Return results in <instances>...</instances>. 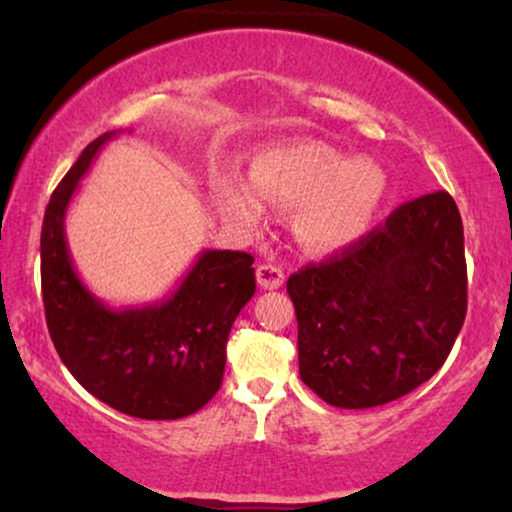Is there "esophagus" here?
<instances>
[{
    "mask_svg": "<svg viewBox=\"0 0 512 512\" xmlns=\"http://www.w3.org/2000/svg\"><path fill=\"white\" fill-rule=\"evenodd\" d=\"M256 279L263 289H279L284 284V270L279 265L261 263L256 268Z\"/></svg>",
    "mask_w": 512,
    "mask_h": 512,
    "instance_id": "1",
    "label": "esophagus"
}]
</instances>
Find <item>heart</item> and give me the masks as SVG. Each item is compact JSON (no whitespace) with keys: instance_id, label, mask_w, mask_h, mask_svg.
Masks as SVG:
<instances>
[{"instance_id":"heart-1","label":"heart","mask_w":512,"mask_h":512,"mask_svg":"<svg viewBox=\"0 0 512 512\" xmlns=\"http://www.w3.org/2000/svg\"><path fill=\"white\" fill-rule=\"evenodd\" d=\"M387 188V174L370 160H352L331 146L310 142L263 153L254 165V184L235 172L223 174L216 193L223 212L244 226L263 221V198L272 205L298 207L293 230L300 244L331 254L368 233Z\"/></svg>"}]
</instances>
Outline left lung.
Segmentation results:
<instances>
[{
  "mask_svg": "<svg viewBox=\"0 0 512 512\" xmlns=\"http://www.w3.org/2000/svg\"><path fill=\"white\" fill-rule=\"evenodd\" d=\"M464 226L436 191L293 272L300 380L345 410L396 401L443 366L466 319Z\"/></svg>",
  "mask_w": 512,
  "mask_h": 512,
  "instance_id": "8db88e82",
  "label": "left lung"
}]
</instances>
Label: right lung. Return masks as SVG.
I'll return each instance as SVG.
<instances>
[{
	"instance_id": "obj_1",
	"label": "right lung",
	"mask_w": 512,
	"mask_h": 512,
	"mask_svg": "<svg viewBox=\"0 0 512 512\" xmlns=\"http://www.w3.org/2000/svg\"><path fill=\"white\" fill-rule=\"evenodd\" d=\"M116 132L90 142L48 202L41 226L46 326L83 389L123 415L181 419L219 391L233 321L256 291L254 256L202 251L177 291L160 303L111 310L76 275L65 214L83 174Z\"/></svg>"
}]
</instances>
